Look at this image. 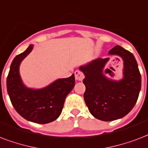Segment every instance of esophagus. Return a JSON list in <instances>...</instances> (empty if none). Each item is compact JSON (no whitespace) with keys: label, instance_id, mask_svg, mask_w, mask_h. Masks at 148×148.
Returning <instances> with one entry per match:
<instances>
[{"label":"esophagus","instance_id":"esophagus-1","mask_svg":"<svg viewBox=\"0 0 148 148\" xmlns=\"http://www.w3.org/2000/svg\"><path fill=\"white\" fill-rule=\"evenodd\" d=\"M84 75L83 73L81 72V71H79V70H76L75 72V78L76 80L79 81H82L84 79Z\"/></svg>","mask_w":148,"mask_h":148}]
</instances>
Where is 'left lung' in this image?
<instances>
[{"label":"left lung","instance_id":"left-lung-1","mask_svg":"<svg viewBox=\"0 0 148 148\" xmlns=\"http://www.w3.org/2000/svg\"><path fill=\"white\" fill-rule=\"evenodd\" d=\"M109 54L123 59L121 80H112L103 74L108 58H100L79 68L85 75V103L91 115L102 121L116 120L127 115L136 103L141 88V75L133 54L120 46L114 47Z\"/></svg>","mask_w":148,"mask_h":148}]
</instances>
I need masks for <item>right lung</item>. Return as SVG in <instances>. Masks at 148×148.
I'll list each match as a JSON object with an SVG mask.
<instances>
[{
    "instance_id": "1",
    "label": "right lung",
    "mask_w": 148,
    "mask_h": 148,
    "mask_svg": "<svg viewBox=\"0 0 148 148\" xmlns=\"http://www.w3.org/2000/svg\"><path fill=\"white\" fill-rule=\"evenodd\" d=\"M33 47L30 44L12 61L7 77V90L13 107L22 117L33 123L46 124L61 115L65 97L75 86V76L73 74L69 78L58 79L39 90L27 88L20 77L19 65Z\"/></svg>"
}]
</instances>
